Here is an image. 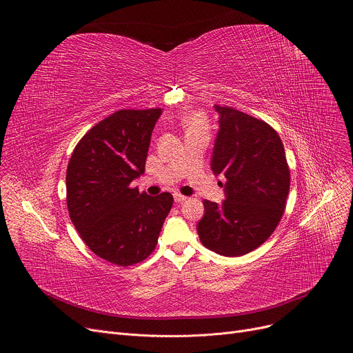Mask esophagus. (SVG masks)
Wrapping results in <instances>:
<instances>
[{"label": "esophagus", "instance_id": "1", "mask_svg": "<svg viewBox=\"0 0 353 353\" xmlns=\"http://www.w3.org/2000/svg\"><path fill=\"white\" fill-rule=\"evenodd\" d=\"M188 199V196H185V195H181L180 192H176L174 194V201L177 204H181V203H184V201H187Z\"/></svg>", "mask_w": 353, "mask_h": 353}]
</instances>
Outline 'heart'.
I'll return each mask as SVG.
<instances>
[{"instance_id":"b5f03b06","label":"heart","mask_w":353,"mask_h":353,"mask_svg":"<svg viewBox=\"0 0 353 353\" xmlns=\"http://www.w3.org/2000/svg\"><path fill=\"white\" fill-rule=\"evenodd\" d=\"M185 127H187V131L196 130V128H207V123L199 114H191L185 119Z\"/></svg>"}]
</instances>
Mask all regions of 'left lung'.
<instances>
[{"label":"left lung","mask_w":353,"mask_h":353,"mask_svg":"<svg viewBox=\"0 0 353 353\" xmlns=\"http://www.w3.org/2000/svg\"><path fill=\"white\" fill-rule=\"evenodd\" d=\"M219 114L211 169L226 177L222 204L204 199L196 225L201 243L226 257L260 247L278 226L290 185L283 143L265 121L233 108L214 106Z\"/></svg>","instance_id":"left-lung-1"}]
</instances>
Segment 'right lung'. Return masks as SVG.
Instances as JSON below:
<instances>
[{
    "label": "right lung",
    "mask_w": 353,
    "mask_h": 353,
    "mask_svg": "<svg viewBox=\"0 0 353 353\" xmlns=\"http://www.w3.org/2000/svg\"><path fill=\"white\" fill-rule=\"evenodd\" d=\"M162 109L119 110L92 127L67 168V207L81 239L96 256L127 267L157 247L173 195L150 196L130 187L145 172Z\"/></svg>",
    "instance_id": "right-lung-1"
}]
</instances>
